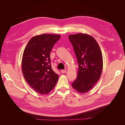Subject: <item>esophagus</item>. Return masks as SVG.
<instances>
[{"instance_id":"obj_1","label":"esophagus","mask_w":125,"mask_h":125,"mask_svg":"<svg viewBox=\"0 0 125 125\" xmlns=\"http://www.w3.org/2000/svg\"><path fill=\"white\" fill-rule=\"evenodd\" d=\"M66 70H61V73H66Z\"/></svg>"}]
</instances>
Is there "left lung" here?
<instances>
[{
    "instance_id": "left-lung-1",
    "label": "left lung",
    "mask_w": 125,
    "mask_h": 125,
    "mask_svg": "<svg viewBox=\"0 0 125 125\" xmlns=\"http://www.w3.org/2000/svg\"><path fill=\"white\" fill-rule=\"evenodd\" d=\"M78 62L76 79L71 84L80 93L89 92L99 80L103 69V57L93 37L84 33L68 36Z\"/></svg>"
}]
</instances>
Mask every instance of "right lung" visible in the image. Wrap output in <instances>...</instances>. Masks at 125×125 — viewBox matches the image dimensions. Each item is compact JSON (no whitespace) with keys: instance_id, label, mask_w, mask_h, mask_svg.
Masks as SVG:
<instances>
[{"instance_id":"obj_1","label":"right lung","mask_w":125,"mask_h":125,"mask_svg":"<svg viewBox=\"0 0 125 125\" xmlns=\"http://www.w3.org/2000/svg\"><path fill=\"white\" fill-rule=\"evenodd\" d=\"M60 35L42 34L30 40L23 52L22 71L25 80L32 89L46 94L54 89L58 75L52 69L50 52Z\"/></svg>"}]
</instances>
